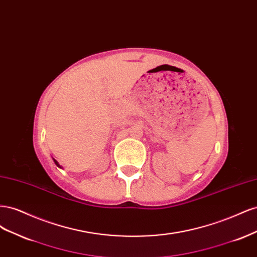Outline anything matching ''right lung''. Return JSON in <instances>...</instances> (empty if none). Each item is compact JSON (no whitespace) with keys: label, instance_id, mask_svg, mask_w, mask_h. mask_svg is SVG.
I'll return each instance as SVG.
<instances>
[{"label":"right lung","instance_id":"1","mask_svg":"<svg viewBox=\"0 0 257 257\" xmlns=\"http://www.w3.org/2000/svg\"><path fill=\"white\" fill-rule=\"evenodd\" d=\"M53 161H54V163H56V165H57V166H58V167H60V168H62V167H61V166H60V164H59V163H58V162H57V161H56V160H54V159H53Z\"/></svg>","mask_w":257,"mask_h":257}]
</instances>
